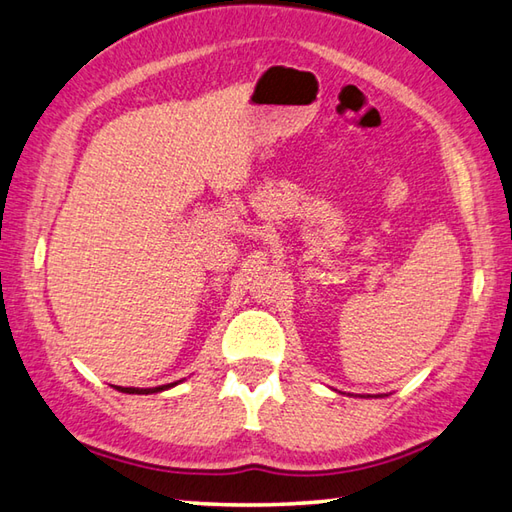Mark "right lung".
<instances>
[{"mask_svg":"<svg viewBox=\"0 0 512 512\" xmlns=\"http://www.w3.org/2000/svg\"><path fill=\"white\" fill-rule=\"evenodd\" d=\"M173 385L178 383H167V385H158V388H122V385H115V390L120 392H127V394H153V392H162V390H169Z\"/></svg>","mask_w":512,"mask_h":512,"instance_id":"right-lung-1","label":"right lung"}]
</instances>
